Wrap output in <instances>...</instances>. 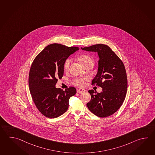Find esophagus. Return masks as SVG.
<instances>
[{
    "label": "esophagus",
    "instance_id": "34e87169",
    "mask_svg": "<svg viewBox=\"0 0 155 155\" xmlns=\"http://www.w3.org/2000/svg\"><path fill=\"white\" fill-rule=\"evenodd\" d=\"M85 92V89H77V92L78 93H79V94H82L83 93H84V92Z\"/></svg>",
    "mask_w": 155,
    "mask_h": 155
}]
</instances>
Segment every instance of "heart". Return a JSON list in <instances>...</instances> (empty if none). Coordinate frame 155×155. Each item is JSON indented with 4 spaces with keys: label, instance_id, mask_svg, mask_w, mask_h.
Returning <instances> with one entry per match:
<instances>
[{
    "label": "heart",
    "instance_id": "heart-1",
    "mask_svg": "<svg viewBox=\"0 0 155 155\" xmlns=\"http://www.w3.org/2000/svg\"><path fill=\"white\" fill-rule=\"evenodd\" d=\"M78 60L79 61L80 63L84 67L89 64L92 66H93L94 64V61L93 60V59L90 56H89L88 55H87V54H82L79 56V57H78ZM71 62H72L71 58H67L66 60L64 61V70L67 71L69 69ZM85 79H86L84 78H77L73 80V83L74 85H77L78 87H82L84 85V81Z\"/></svg>",
    "mask_w": 155,
    "mask_h": 155
}]
</instances>
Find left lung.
Here are the masks:
<instances>
[{
    "instance_id": "1",
    "label": "left lung",
    "mask_w": 155,
    "mask_h": 155,
    "mask_svg": "<svg viewBox=\"0 0 155 155\" xmlns=\"http://www.w3.org/2000/svg\"><path fill=\"white\" fill-rule=\"evenodd\" d=\"M81 48L98 52V73L92 84L103 89L101 93L96 92L95 94L94 90L88 91L91 100L87 106L97 117L110 116L123 104L127 94V79L123 62L106 45H94Z\"/></svg>"
}]
</instances>
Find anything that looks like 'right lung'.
I'll return each mask as SVG.
<instances>
[{
    "label": "right lung",
    "mask_w": 155,
    "mask_h": 155,
    "mask_svg": "<svg viewBox=\"0 0 155 155\" xmlns=\"http://www.w3.org/2000/svg\"><path fill=\"white\" fill-rule=\"evenodd\" d=\"M79 49L58 44L49 45L33 61L28 86L36 107L45 117L56 118L64 114L68 108L70 98L76 94L73 87L64 91L55 85L63 77L64 61Z\"/></svg>",
    "instance_id": "right-lung-1"
}]
</instances>
